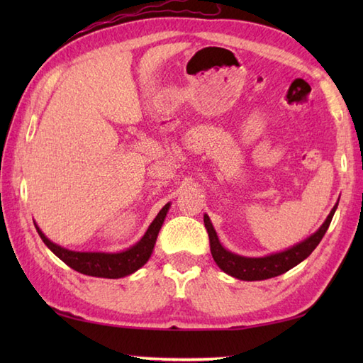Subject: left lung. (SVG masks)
<instances>
[{
    "label": "left lung",
    "instance_id": "obj_1",
    "mask_svg": "<svg viewBox=\"0 0 363 363\" xmlns=\"http://www.w3.org/2000/svg\"><path fill=\"white\" fill-rule=\"evenodd\" d=\"M337 206L338 203L333 207V211H330L328 218L318 228L317 233H313L311 237H307L306 240L291 246L289 250L268 254V256L264 257H245L228 251L218 240L217 230L213 229L211 218L207 217V213H204V226L207 229V234H209L212 257L217 262V265L223 272L229 276L237 277V279L240 281H264L269 279V277L279 276L311 256L312 251L317 248L318 243L321 242L323 235L326 234L330 221H333Z\"/></svg>",
    "mask_w": 363,
    "mask_h": 363
}]
</instances>
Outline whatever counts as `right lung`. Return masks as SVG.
I'll use <instances>...</instances> for the list:
<instances>
[{
    "label": "right lung",
    "instance_id": "1",
    "mask_svg": "<svg viewBox=\"0 0 363 363\" xmlns=\"http://www.w3.org/2000/svg\"><path fill=\"white\" fill-rule=\"evenodd\" d=\"M168 209L169 203L162 207V211L157 213V217L152 220L150 228L146 229V233L140 240L130 246V248L120 252H84L67 250L62 248V246L52 243L35 223L34 225L43 243L70 268L87 276L118 279V277H125L135 273L138 268H142L146 262H148L152 254L154 245H156L159 230L162 225H164Z\"/></svg>",
    "mask_w": 363,
    "mask_h": 363
}]
</instances>
